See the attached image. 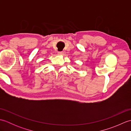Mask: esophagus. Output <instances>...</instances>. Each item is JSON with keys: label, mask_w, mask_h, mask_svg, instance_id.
<instances>
[{"label": "esophagus", "mask_w": 131, "mask_h": 131, "mask_svg": "<svg viewBox=\"0 0 131 131\" xmlns=\"http://www.w3.org/2000/svg\"><path fill=\"white\" fill-rule=\"evenodd\" d=\"M63 54V52H62V51H59V52H58V54L61 55V54Z\"/></svg>", "instance_id": "34e87169"}]
</instances>
